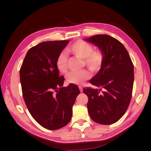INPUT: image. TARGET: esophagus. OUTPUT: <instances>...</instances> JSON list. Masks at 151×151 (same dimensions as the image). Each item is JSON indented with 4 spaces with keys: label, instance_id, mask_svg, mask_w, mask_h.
Instances as JSON below:
<instances>
[{
    "label": "esophagus",
    "instance_id": "1",
    "mask_svg": "<svg viewBox=\"0 0 151 151\" xmlns=\"http://www.w3.org/2000/svg\"><path fill=\"white\" fill-rule=\"evenodd\" d=\"M79 90H80V91L81 92V93H82V92H83V87H82V86H79Z\"/></svg>",
    "mask_w": 151,
    "mask_h": 151
}]
</instances>
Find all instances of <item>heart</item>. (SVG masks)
<instances>
[{
    "mask_svg": "<svg viewBox=\"0 0 151 151\" xmlns=\"http://www.w3.org/2000/svg\"><path fill=\"white\" fill-rule=\"evenodd\" d=\"M68 52L76 57L84 59L85 65L92 72L97 73L103 65L104 57L99 50H94L93 46L83 40H78L68 48ZM56 66L62 73H66L68 70V57L65 52H60L56 59ZM88 70L80 72H71L67 76V81L74 85H82L90 78Z\"/></svg>",
    "mask_w": 151,
    "mask_h": 151,
    "instance_id": "obj_1",
    "label": "heart"
}]
</instances>
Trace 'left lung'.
<instances>
[{
	"instance_id": "left-lung-1",
	"label": "left lung",
	"mask_w": 151,
	"mask_h": 151,
	"mask_svg": "<svg viewBox=\"0 0 151 151\" xmlns=\"http://www.w3.org/2000/svg\"><path fill=\"white\" fill-rule=\"evenodd\" d=\"M101 50L104 60L99 73L90 81L97 88L85 87L91 119L101 124H111L124 115L131 100L134 66L122 43L106 35L86 39Z\"/></svg>"
}]
</instances>
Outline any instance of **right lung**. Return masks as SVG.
<instances>
[{"label": "right lung", "instance_id": "obj_1", "mask_svg": "<svg viewBox=\"0 0 151 151\" xmlns=\"http://www.w3.org/2000/svg\"><path fill=\"white\" fill-rule=\"evenodd\" d=\"M68 40L45 41L30 48L20 69L24 101L40 125L57 130L70 121L73 106L80 94L77 85L63 87L65 78L56 66L58 55Z\"/></svg>", "mask_w": 151, "mask_h": 151}]
</instances>
